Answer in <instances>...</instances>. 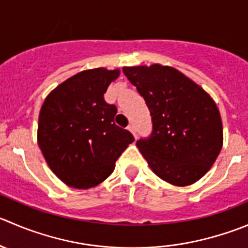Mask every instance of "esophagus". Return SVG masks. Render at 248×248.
I'll return each instance as SVG.
<instances>
[{
    "mask_svg": "<svg viewBox=\"0 0 248 248\" xmlns=\"http://www.w3.org/2000/svg\"><path fill=\"white\" fill-rule=\"evenodd\" d=\"M127 128H128V131L132 132V134H133V136H134V138L137 139V137H138V134H137V131H136V127H134V124H129Z\"/></svg>",
    "mask_w": 248,
    "mask_h": 248,
    "instance_id": "34e87169",
    "label": "esophagus"
}]
</instances>
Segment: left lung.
Instances as JSON below:
<instances>
[{"mask_svg": "<svg viewBox=\"0 0 248 248\" xmlns=\"http://www.w3.org/2000/svg\"><path fill=\"white\" fill-rule=\"evenodd\" d=\"M150 111L153 131L137 146L154 173L178 186L195 183L219 155L223 127L212 98L170 66L124 68Z\"/></svg>", "mask_w": 248, "mask_h": 248, "instance_id": "left-lung-1", "label": "left lung"}]
</instances>
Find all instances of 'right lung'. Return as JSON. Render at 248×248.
I'll use <instances>...</instances> for the list:
<instances>
[{
	"mask_svg": "<svg viewBox=\"0 0 248 248\" xmlns=\"http://www.w3.org/2000/svg\"><path fill=\"white\" fill-rule=\"evenodd\" d=\"M119 75L103 68L82 71L58 86L41 108L38 145L53 173L69 186L102 183L134 141L131 132L114 122L117 108L104 99Z\"/></svg>",
	"mask_w": 248,
	"mask_h": 248,
	"instance_id": "1",
	"label": "right lung"
}]
</instances>
